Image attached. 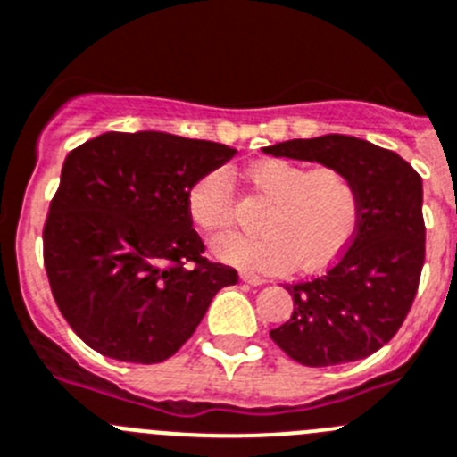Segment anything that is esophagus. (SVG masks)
Returning a JSON list of instances; mask_svg holds the SVG:
<instances>
[{"instance_id":"esophagus-1","label":"esophagus","mask_w":457,"mask_h":457,"mask_svg":"<svg viewBox=\"0 0 457 457\" xmlns=\"http://www.w3.org/2000/svg\"><path fill=\"white\" fill-rule=\"evenodd\" d=\"M240 280H242V282H246V285H251V287H260V285H264L262 278L255 276V273H240Z\"/></svg>"}]
</instances>
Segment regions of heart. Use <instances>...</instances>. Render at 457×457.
Instances as JSON below:
<instances>
[{
    "instance_id": "obj_1",
    "label": "heart",
    "mask_w": 457,
    "mask_h": 457,
    "mask_svg": "<svg viewBox=\"0 0 457 457\" xmlns=\"http://www.w3.org/2000/svg\"><path fill=\"white\" fill-rule=\"evenodd\" d=\"M245 175L271 199L260 220L262 236L220 237L212 242L217 260L246 271L280 273L296 267L314 273L345 253L361 217V193L350 172L269 156L251 163ZM188 217L208 236L231 226L233 193L224 168L208 170L190 186Z\"/></svg>"
}]
</instances>
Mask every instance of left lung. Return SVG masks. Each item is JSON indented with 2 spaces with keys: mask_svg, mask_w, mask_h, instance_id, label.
Returning <instances> with one entry per match:
<instances>
[{
  "mask_svg": "<svg viewBox=\"0 0 457 457\" xmlns=\"http://www.w3.org/2000/svg\"><path fill=\"white\" fill-rule=\"evenodd\" d=\"M267 154L338 166L354 177L361 217L350 249L323 276L289 285L294 314L271 338L303 366L366 359L402 328L424 267L421 177L395 152L345 134L291 138Z\"/></svg>",
  "mask_w": 457,
  "mask_h": 457,
  "instance_id": "obj_1",
  "label": "left lung"
}]
</instances>
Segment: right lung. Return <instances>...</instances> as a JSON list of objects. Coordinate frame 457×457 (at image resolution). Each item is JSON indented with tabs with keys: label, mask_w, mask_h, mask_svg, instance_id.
Returning a JSON list of instances; mask_svg holds the SVG:
<instances>
[{
	"label": "right lung",
	"mask_w": 457,
	"mask_h": 457,
	"mask_svg": "<svg viewBox=\"0 0 457 457\" xmlns=\"http://www.w3.org/2000/svg\"><path fill=\"white\" fill-rule=\"evenodd\" d=\"M236 150L170 132H105L64 159L45 226L60 312L96 352L159 363L197 329L236 269L208 262L188 190Z\"/></svg>",
	"instance_id": "add662e5"
}]
</instances>
